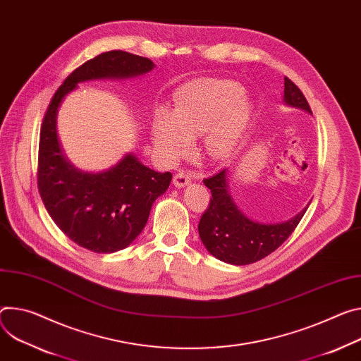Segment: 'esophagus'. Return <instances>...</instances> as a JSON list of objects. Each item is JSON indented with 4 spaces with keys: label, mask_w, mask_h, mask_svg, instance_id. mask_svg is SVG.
Returning <instances> with one entry per match:
<instances>
[{
    "label": "esophagus",
    "mask_w": 361,
    "mask_h": 361,
    "mask_svg": "<svg viewBox=\"0 0 361 361\" xmlns=\"http://www.w3.org/2000/svg\"><path fill=\"white\" fill-rule=\"evenodd\" d=\"M192 180V173L191 171H185V170H180L176 176H174V180H173V183H174V185L176 187H184V185H187L190 181Z\"/></svg>",
    "instance_id": "esophagus-1"
}]
</instances>
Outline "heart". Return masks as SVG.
Segmentation results:
<instances>
[{
	"instance_id": "b5f03b06",
	"label": "heart",
	"mask_w": 361,
	"mask_h": 361,
	"mask_svg": "<svg viewBox=\"0 0 361 361\" xmlns=\"http://www.w3.org/2000/svg\"><path fill=\"white\" fill-rule=\"evenodd\" d=\"M242 85L221 79L192 80L174 94L173 111L157 108L151 138L159 157L178 161L191 148V137L202 134L204 154L228 158L239 148L252 118V104Z\"/></svg>"
}]
</instances>
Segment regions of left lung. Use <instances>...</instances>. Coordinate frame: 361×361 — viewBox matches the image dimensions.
Returning a JSON list of instances; mask_svg holds the SVG:
<instances>
[{"label":"left lung","mask_w":361,"mask_h":361,"mask_svg":"<svg viewBox=\"0 0 361 361\" xmlns=\"http://www.w3.org/2000/svg\"><path fill=\"white\" fill-rule=\"evenodd\" d=\"M283 85V102L311 114L300 87L288 78H285ZM203 183L210 188L212 199L209 209L200 219L199 235L206 249L226 264L249 265L271 255L292 235L308 209L305 207L282 223H257L247 219L228 194L226 169L203 180Z\"/></svg>","instance_id":"left-lung-1"}]
</instances>
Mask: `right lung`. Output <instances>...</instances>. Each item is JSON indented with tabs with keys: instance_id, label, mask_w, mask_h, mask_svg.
Listing matches in <instances>:
<instances>
[{
	"instance_id": "add662e5",
	"label": "right lung",
	"mask_w": 361,
	"mask_h": 361,
	"mask_svg": "<svg viewBox=\"0 0 361 361\" xmlns=\"http://www.w3.org/2000/svg\"><path fill=\"white\" fill-rule=\"evenodd\" d=\"M155 64L122 50L105 51L72 72L54 93L40 130L37 185L53 221L79 246L112 253L133 243L145 227L152 203L167 191L171 173H157L126 154L115 167L85 173L64 157L57 138V111L78 83L94 79H129Z\"/></svg>"
}]
</instances>
